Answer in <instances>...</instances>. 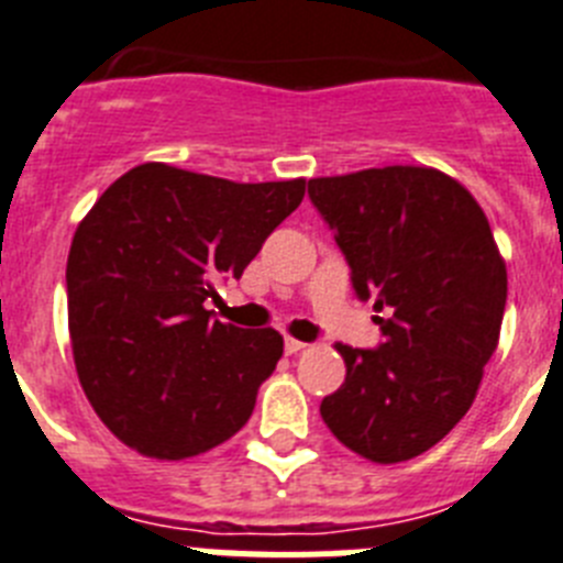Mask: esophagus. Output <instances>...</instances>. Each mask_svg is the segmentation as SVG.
<instances>
[{
    "label": "esophagus",
    "instance_id": "34e87169",
    "mask_svg": "<svg viewBox=\"0 0 563 563\" xmlns=\"http://www.w3.org/2000/svg\"><path fill=\"white\" fill-rule=\"evenodd\" d=\"M283 349H286V354H300V351L306 349V342L291 340V336H286V342H283Z\"/></svg>",
    "mask_w": 563,
    "mask_h": 563
}]
</instances>
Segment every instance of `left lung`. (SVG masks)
I'll return each instance as SVG.
<instances>
[{"label":"left lung","mask_w":563,"mask_h":563,"mask_svg":"<svg viewBox=\"0 0 563 563\" xmlns=\"http://www.w3.org/2000/svg\"><path fill=\"white\" fill-rule=\"evenodd\" d=\"M309 198L374 300L376 349L336 345L345 383L322 422L371 462H405L467 413L498 345L507 268L473 195L428 166H385L309 180Z\"/></svg>","instance_id":"1"}]
</instances>
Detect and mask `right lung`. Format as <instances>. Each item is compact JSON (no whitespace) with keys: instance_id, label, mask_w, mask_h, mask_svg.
Listing matches in <instances>:
<instances>
[{"instance_id":"obj_1","label":"right lung","mask_w":563,"mask_h":563,"mask_svg":"<svg viewBox=\"0 0 563 563\" xmlns=\"http://www.w3.org/2000/svg\"><path fill=\"white\" fill-rule=\"evenodd\" d=\"M306 180L234 184L166 164L121 175L78 223L67 320L101 422L144 456L187 459L249 422L283 356L275 329H238L203 302L243 275L300 207Z\"/></svg>"}]
</instances>
